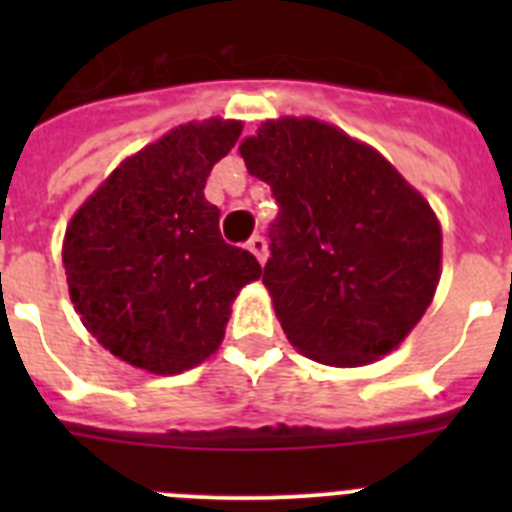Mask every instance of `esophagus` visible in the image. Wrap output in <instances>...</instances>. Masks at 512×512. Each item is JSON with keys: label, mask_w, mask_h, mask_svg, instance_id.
Returning a JSON list of instances; mask_svg holds the SVG:
<instances>
[{"label": "esophagus", "mask_w": 512, "mask_h": 512, "mask_svg": "<svg viewBox=\"0 0 512 512\" xmlns=\"http://www.w3.org/2000/svg\"><path fill=\"white\" fill-rule=\"evenodd\" d=\"M248 251L253 253V256H256V259L261 261V264H264L266 261V256H269V248H266V238L264 235H251V238H248Z\"/></svg>", "instance_id": "esophagus-1"}]
</instances>
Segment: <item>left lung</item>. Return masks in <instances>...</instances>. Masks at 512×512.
I'll return each mask as SVG.
<instances>
[{
    "label": "left lung",
    "mask_w": 512,
    "mask_h": 512,
    "mask_svg": "<svg viewBox=\"0 0 512 512\" xmlns=\"http://www.w3.org/2000/svg\"><path fill=\"white\" fill-rule=\"evenodd\" d=\"M241 156L279 205L264 284L289 343L330 366L392 351L441 277L428 202L374 148L307 117L264 122Z\"/></svg>",
    "instance_id": "1"
}]
</instances>
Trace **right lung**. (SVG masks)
Returning <instances> with one entry per match:
<instances>
[{
  "label": "right lung",
  "instance_id": "1",
  "mask_svg": "<svg viewBox=\"0 0 512 512\" xmlns=\"http://www.w3.org/2000/svg\"><path fill=\"white\" fill-rule=\"evenodd\" d=\"M241 122L182 125L128 158L66 228L63 266L81 320L110 354L153 374L192 369L220 346L230 302L261 277L220 235L205 200Z\"/></svg>",
  "mask_w": 512,
  "mask_h": 512
}]
</instances>
